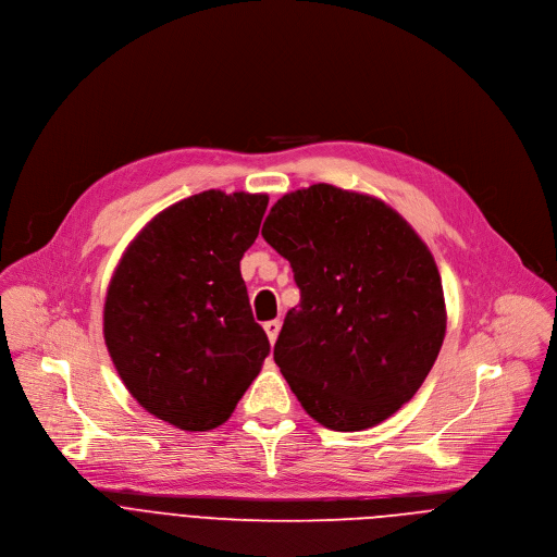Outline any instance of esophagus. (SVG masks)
<instances>
[{
	"label": "esophagus",
	"instance_id": "34e87169",
	"mask_svg": "<svg viewBox=\"0 0 557 557\" xmlns=\"http://www.w3.org/2000/svg\"><path fill=\"white\" fill-rule=\"evenodd\" d=\"M280 329H282L280 320H271V322H267V324H264V331H267V335H269V342H271V344H275L277 335H280Z\"/></svg>",
	"mask_w": 557,
	"mask_h": 557
}]
</instances>
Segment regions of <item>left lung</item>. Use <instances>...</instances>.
Instances as JSON below:
<instances>
[{
	"label": "left lung",
	"instance_id": "1",
	"mask_svg": "<svg viewBox=\"0 0 557 557\" xmlns=\"http://www.w3.org/2000/svg\"><path fill=\"white\" fill-rule=\"evenodd\" d=\"M262 235L301 293L273 350L301 408L329 430L359 432L406 406L447 326L417 231L379 198L320 183L282 196Z\"/></svg>",
	"mask_w": 557,
	"mask_h": 557
}]
</instances>
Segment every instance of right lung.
Masks as SVG:
<instances>
[{
    "label": "right lung",
    "instance_id": "1",
    "mask_svg": "<svg viewBox=\"0 0 557 557\" xmlns=\"http://www.w3.org/2000/svg\"><path fill=\"white\" fill-rule=\"evenodd\" d=\"M267 194L209 189L151 218L108 286L103 335L119 376L178 430L222 425L271 350L240 273Z\"/></svg>",
    "mask_w": 557,
    "mask_h": 557
}]
</instances>
